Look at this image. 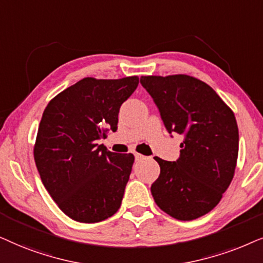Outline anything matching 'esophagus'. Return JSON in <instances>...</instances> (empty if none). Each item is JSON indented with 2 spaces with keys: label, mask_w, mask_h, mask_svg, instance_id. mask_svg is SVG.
<instances>
[{
  "label": "esophagus",
  "mask_w": 263,
  "mask_h": 263,
  "mask_svg": "<svg viewBox=\"0 0 263 263\" xmlns=\"http://www.w3.org/2000/svg\"><path fill=\"white\" fill-rule=\"evenodd\" d=\"M135 157H136V161H141L143 159H145V156L142 155V154H139V153H135Z\"/></svg>",
  "instance_id": "1"
}]
</instances>
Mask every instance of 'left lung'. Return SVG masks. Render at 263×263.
<instances>
[{
  "mask_svg": "<svg viewBox=\"0 0 263 263\" xmlns=\"http://www.w3.org/2000/svg\"><path fill=\"white\" fill-rule=\"evenodd\" d=\"M141 84L171 132L184 136L174 162L155 156L152 185L161 211L181 221L205 215L222 198L237 166L239 134L232 109L208 84L187 74L143 76Z\"/></svg>",
  "mask_w": 263,
  "mask_h": 263,
  "instance_id": "left-lung-1",
  "label": "left lung"
}]
</instances>
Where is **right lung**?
Listing matches in <instances>:
<instances>
[{
    "mask_svg": "<svg viewBox=\"0 0 263 263\" xmlns=\"http://www.w3.org/2000/svg\"><path fill=\"white\" fill-rule=\"evenodd\" d=\"M137 76L86 77L58 93L43 111L33 146L42 183L58 207L79 222L103 221L120 208L135 156L97 144L115 132L120 106Z\"/></svg>",
    "mask_w": 263,
    "mask_h": 263,
    "instance_id": "obj_1",
    "label": "right lung"
}]
</instances>
